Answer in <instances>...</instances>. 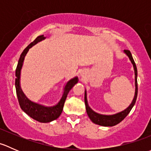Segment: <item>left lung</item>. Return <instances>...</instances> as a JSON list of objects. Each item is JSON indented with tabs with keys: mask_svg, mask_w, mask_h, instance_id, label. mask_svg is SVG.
Here are the masks:
<instances>
[{
	"mask_svg": "<svg viewBox=\"0 0 151 151\" xmlns=\"http://www.w3.org/2000/svg\"><path fill=\"white\" fill-rule=\"evenodd\" d=\"M123 52L128 56V58L130 60L131 63H132L134 67V84H135V93L134 96L133 100H132V103L130 105L123 109V111H121L119 112H117L115 114H112V115H103V114L98 113V112H95L93 110L91 107L89 106L88 103V99H87V91L86 90L85 91V108H86V112L88 114V117L91 120L93 123L95 124L100 125L102 126H113L115 125L118 124L120 122L123 121L125 118L128 115V114L132 110V107L134 105L136 102L137 97V69L136 64L134 63L133 58H132V53L129 50H124Z\"/></svg>",
	"mask_w": 151,
	"mask_h": 151,
	"instance_id": "1",
	"label": "left lung"
}]
</instances>
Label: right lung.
Instances as JSON below:
<instances>
[{
	"label": "right lung",
	"instance_id": "add662e5",
	"mask_svg": "<svg viewBox=\"0 0 151 151\" xmlns=\"http://www.w3.org/2000/svg\"><path fill=\"white\" fill-rule=\"evenodd\" d=\"M45 38L46 37L44 36V35L38 36L32 43H30L23 50L22 54L20 55L19 60H18L17 66L16 71H15V76H16L15 88H16L17 96L19 106H20L21 109L30 118L41 123H50L59 118L60 114L62 113V111H63L65 101H66L68 92L74 87V85L77 84L79 81L78 77L77 76L68 80L64 85L61 98L57 104L53 105V106H46V105L34 102V101L29 99L25 96L20 86L21 70H22V66H23L25 57L28 53L29 49L36 45L38 42L45 39Z\"/></svg>",
	"mask_w": 151,
	"mask_h": 151
}]
</instances>
